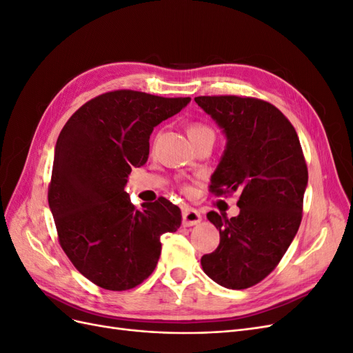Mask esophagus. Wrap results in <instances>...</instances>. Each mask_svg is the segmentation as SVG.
Returning a JSON list of instances; mask_svg holds the SVG:
<instances>
[{"label": "esophagus", "mask_w": 353, "mask_h": 353, "mask_svg": "<svg viewBox=\"0 0 353 353\" xmlns=\"http://www.w3.org/2000/svg\"><path fill=\"white\" fill-rule=\"evenodd\" d=\"M201 221L200 213L193 208H185L183 210V225L184 227H194Z\"/></svg>", "instance_id": "34e87169"}]
</instances>
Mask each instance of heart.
<instances>
[{
    "label": "heart",
    "instance_id": "b5f03b06",
    "mask_svg": "<svg viewBox=\"0 0 353 353\" xmlns=\"http://www.w3.org/2000/svg\"><path fill=\"white\" fill-rule=\"evenodd\" d=\"M209 132H212L208 126H205V125H193L190 128V131H188V134H190V138H193V137H196V135H201V134H209ZM213 134V132H212Z\"/></svg>",
    "mask_w": 353,
    "mask_h": 353
}]
</instances>
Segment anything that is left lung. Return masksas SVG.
<instances>
[{"label":"left lung","mask_w":353,"mask_h":353,"mask_svg":"<svg viewBox=\"0 0 353 353\" xmlns=\"http://www.w3.org/2000/svg\"><path fill=\"white\" fill-rule=\"evenodd\" d=\"M194 101L227 140L210 178L212 193H240L237 216L208 213L221 241L203 256L201 268L219 285L241 290L262 281L292 244L302 221L307 168L293 125L272 104L236 95Z\"/></svg>","instance_id":"obj_1"}]
</instances>
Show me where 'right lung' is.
Masks as SVG:
<instances>
[{"label":"right lung","mask_w":353,"mask_h":353,"mask_svg":"<svg viewBox=\"0 0 353 353\" xmlns=\"http://www.w3.org/2000/svg\"><path fill=\"white\" fill-rule=\"evenodd\" d=\"M191 101L121 90L85 103L54 148L48 205L61 249L85 279L105 290L141 284L159 261L160 236L181 225V210L160 197L137 209L125 193L143 166L154 126Z\"/></svg>","instance_id":"1"}]
</instances>
